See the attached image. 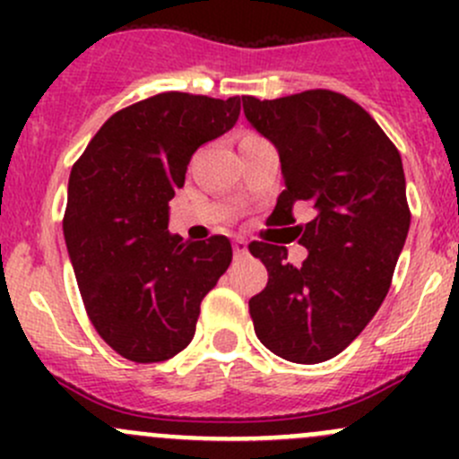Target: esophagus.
Here are the masks:
<instances>
[{
	"instance_id": "1",
	"label": "esophagus",
	"mask_w": 459,
	"mask_h": 459,
	"mask_svg": "<svg viewBox=\"0 0 459 459\" xmlns=\"http://www.w3.org/2000/svg\"><path fill=\"white\" fill-rule=\"evenodd\" d=\"M233 251H235V255L238 257H242V255H247L248 253V242L244 238H235L233 239Z\"/></svg>"
}]
</instances>
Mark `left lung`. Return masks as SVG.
Listing matches in <instances>:
<instances>
[{
  "label": "left lung",
  "mask_w": 459,
  "mask_h": 459,
  "mask_svg": "<svg viewBox=\"0 0 459 459\" xmlns=\"http://www.w3.org/2000/svg\"><path fill=\"white\" fill-rule=\"evenodd\" d=\"M248 124L277 148L284 191L268 220L299 229V266L277 244L253 242L268 284L251 298L255 333L298 364L335 358L371 322L391 286L411 226L402 157L377 122L349 97L307 91L280 100L244 97Z\"/></svg>",
  "instance_id": "8db88e82"
}]
</instances>
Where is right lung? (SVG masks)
<instances>
[{
  "instance_id": "add662e5",
  "label": "right lung",
  "mask_w": 459,
  "mask_h": 459,
  "mask_svg": "<svg viewBox=\"0 0 459 459\" xmlns=\"http://www.w3.org/2000/svg\"><path fill=\"white\" fill-rule=\"evenodd\" d=\"M244 97L161 92L115 113L68 179L64 239L101 340L131 362L191 344L204 295L233 259L229 238L169 233V202L202 143L235 126Z\"/></svg>"
}]
</instances>
